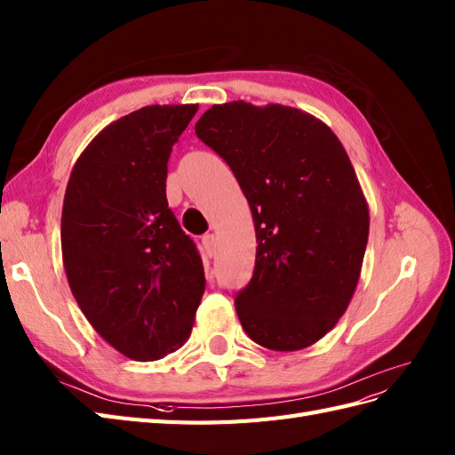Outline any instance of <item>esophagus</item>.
Masks as SVG:
<instances>
[{"instance_id":"obj_1","label":"esophagus","mask_w":455,"mask_h":455,"mask_svg":"<svg viewBox=\"0 0 455 455\" xmlns=\"http://www.w3.org/2000/svg\"><path fill=\"white\" fill-rule=\"evenodd\" d=\"M203 249L208 257H212V254L216 252V235L214 234H206L203 237Z\"/></svg>"}]
</instances>
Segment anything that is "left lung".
<instances>
[{
    "instance_id": "left-lung-1",
    "label": "left lung",
    "mask_w": 455,
    "mask_h": 455,
    "mask_svg": "<svg viewBox=\"0 0 455 455\" xmlns=\"http://www.w3.org/2000/svg\"><path fill=\"white\" fill-rule=\"evenodd\" d=\"M196 137L234 172L251 206L257 259L235 297L247 336L274 351L313 346L347 311L369 241V204L346 148L297 108L216 104Z\"/></svg>"
}]
</instances>
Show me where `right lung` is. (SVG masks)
Masks as SVG:
<instances>
[{
	"mask_svg": "<svg viewBox=\"0 0 455 455\" xmlns=\"http://www.w3.org/2000/svg\"><path fill=\"white\" fill-rule=\"evenodd\" d=\"M196 109L147 106L119 117L83 150L65 191L61 254L73 297L132 361L180 349L204 293L203 260L165 198L172 147Z\"/></svg>",
	"mask_w": 455,
	"mask_h": 455,
	"instance_id": "add662e5",
	"label": "right lung"
}]
</instances>
